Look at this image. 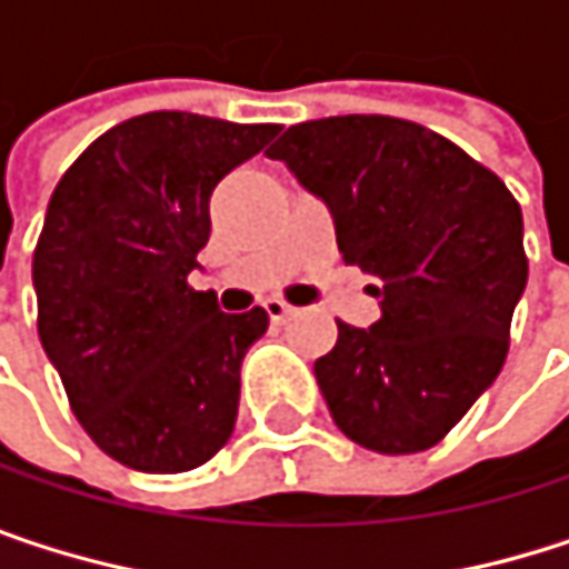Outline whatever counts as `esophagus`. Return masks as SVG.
I'll return each instance as SVG.
<instances>
[{
    "instance_id": "obj_1",
    "label": "esophagus",
    "mask_w": 569,
    "mask_h": 569,
    "mask_svg": "<svg viewBox=\"0 0 569 569\" xmlns=\"http://www.w3.org/2000/svg\"><path fill=\"white\" fill-rule=\"evenodd\" d=\"M263 309H267V316H270L273 322H286V319L296 312V309H292L289 302H283V299H267V302H263Z\"/></svg>"
}]
</instances>
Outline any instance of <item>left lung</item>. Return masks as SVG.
<instances>
[{
  "label": "left lung",
  "mask_w": 569,
  "mask_h": 569,
  "mask_svg": "<svg viewBox=\"0 0 569 569\" xmlns=\"http://www.w3.org/2000/svg\"><path fill=\"white\" fill-rule=\"evenodd\" d=\"M267 158L329 207L342 260L379 280V322H339L312 369L332 421L379 455L438 445L508 359L520 203L448 138L386 114L292 124Z\"/></svg>",
  "instance_id": "8db88e82"
}]
</instances>
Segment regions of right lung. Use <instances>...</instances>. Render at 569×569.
I'll return each mask as SVG.
<instances>
[{"label":"right lung","instance_id":"right-lung-1","mask_svg":"<svg viewBox=\"0 0 569 569\" xmlns=\"http://www.w3.org/2000/svg\"><path fill=\"white\" fill-rule=\"evenodd\" d=\"M151 111L114 124L58 180L32 257L39 339L91 441L144 475L210 461L237 425L240 366L270 316L187 286L210 193L277 138Z\"/></svg>","mask_w":569,"mask_h":569}]
</instances>
